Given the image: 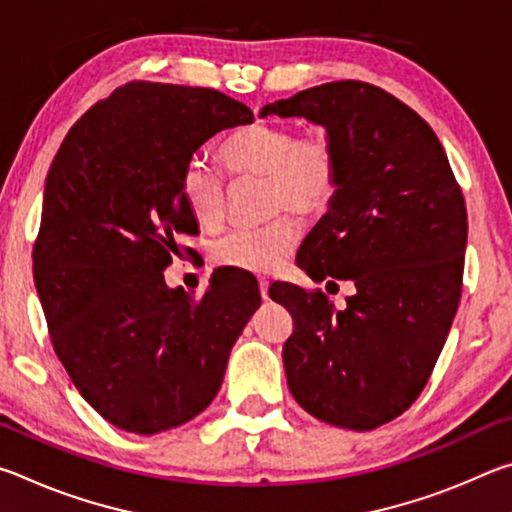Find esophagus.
<instances>
[{
    "mask_svg": "<svg viewBox=\"0 0 512 512\" xmlns=\"http://www.w3.org/2000/svg\"><path fill=\"white\" fill-rule=\"evenodd\" d=\"M259 296L264 300L268 298V280H259Z\"/></svg>",
    "mask_w": 512,
    "mask_h": 512,
    "instance_id": "1",
    "label": "esophagus"
}]
</instances>
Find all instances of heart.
I'll use <instances>...</instances> for the list:
<instances>
[{"instance_id": "obj_1", "label": "heart", "mask_w": 512, "mask_h": 512, "mask_svg": "<svg viewBox=\"0 0 512 512\" xmlns=\"http://www.w3.org/2000/svg\"><path fill=\"white\" fill-rule=\"evenodd\" d=\"M219 160L232 180L264 178L266 210L277 214L259 228L232 230L216 239L210 257L219 268L275 271L300 241V225L287 212L316 219L334 205L341 189L339 149L323 131L298 135L291 126L255 121L225 137ZM178 192L198 225L216 228L223 221L228 183L219 169L192 158L180 171Z\"/></svg>"}]
</instances>
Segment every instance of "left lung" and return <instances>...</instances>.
<instances>
[{
  "mask_svg": "<svg viewBox=\"0 0 512 512\" xmlns=\"http://www.w3.org/2000/svg\"><path fill=\"white\" fill-rule=\"evenodd\" d=\"M266 115L325 126L339 149V196L298 264L311 280L357 289L345 309L320 289H268L293 318L289 391L318 420L370 431L418 400L447 341L463 289V192L427 121L377 85L323 83L268 103Z\"/></svg>",
  "mask_w": 512,
  "mask_h": 512,
  "instance_id": "8db88e82",
  "label": "left lung"
}]
</instances>
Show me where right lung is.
I'll return each instance as SVG.
<instances>
[{
	"instance_id": "add662e5",
	"label": "right lung",
	"mask_w": 512,
	"mask_h": 512,
	"mask_svg": "<svg viewBox=\"0 0 512 512\" xmlns=\"http://www.w3.org/2000/svg\"><path fill=\"white\" fill-rule=\"evenodd\" d=\"M250 121L219 90L133 81L94 103L51 162L33 280L69 379L119 429L151 436L205 411L262 302L257 282L212 275L196 298L162 273L176 239L198 235L180 171Z\"/></svg>"
}]
</instances>
